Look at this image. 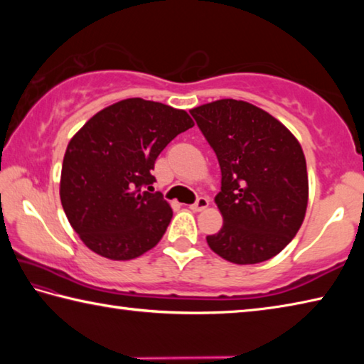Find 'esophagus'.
Returning a JSON list of instances; mask_svg holds the SVG:
<instances>
[{
  "label": "esophagus",
  "instance_id": "1",
  "mask_svg": "<svg viewBox=\"0 0 364 364\" xmlns=\"http://www.w3.org/2000/svg\"><path fill=\"white\" fill-rule=\"evenodd\" d=\"M207 207H208V199H207V197H199V199H197L193 205H189V208L193 212H202V210H205Z\"/></svg>",
  "mask_w": 364,
  "mask_h": 364
}]
</instances>
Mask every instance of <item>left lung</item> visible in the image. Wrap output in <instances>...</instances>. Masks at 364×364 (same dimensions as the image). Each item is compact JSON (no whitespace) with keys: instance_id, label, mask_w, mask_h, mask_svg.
<instances>
[{"instance_id":"1","label":"left lung","mask_w":364,"mask_h":364,"mask_svg":"<svg viewBox=\"0 0 364 364\" xmlns=\"http://www.w3.org/2000/svg\"><path fill=\"white\" fill-rule=\"evenodd\" d=\"M217 154L223 226L207 236L215 254L237 264L269 260L304 223L308 175L294 134L263 109L220 100L189 110Z\"/></svg>"}]
</instances>
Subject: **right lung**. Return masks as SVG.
I'll use <instances>...</instances> for the list:
<instances>
[{"label":"right lung","instance_id":"right-lung-1","mask_svg":"<svg viewBox=\"0 0 364 364\" xmlns=\"http://www.w3.org/2000/svg\"><path fill=\"white\" fill-rule=\"evenodd\" d=\"M194 127L186 110L130 97L102 109L67 146L60 202L86 247L110 260L151 250L173 212L151 184L171 139Z\"/></svg>","mask_w":364,"mask_h":364}]
</instances>
